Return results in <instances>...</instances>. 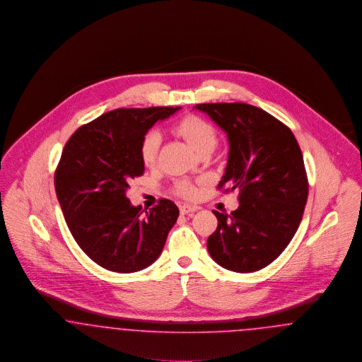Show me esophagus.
Instances as JSON below:
<instances>
[{
	"mask_svg": "<svg viewBox=\"0 0 362 362\" xmlns=\"http://www.w3.org/2000/svg\"><path fill=\"white\" fill-rule=\"evenodd\" d=\"M180 211H181L182 215H188V214H192V212L197 211V207L190 206V204H181V206H180Z\"/></svg>",
	"mask_w": 362,
	"mask_h": 362,
	"instance_id": "obj_1",
	"label": "esophagus"
}]
</instances>
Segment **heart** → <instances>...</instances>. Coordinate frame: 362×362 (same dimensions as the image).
<instances>
[{
  "instance_id": "b5f03b06",
  "label": "heart",
  "mask_w": 362,
  "mask_h": 362,
  "mask_svg": "<svg viewBox=\"0 0 362 362\" xmlns=\"http://www.w3.org/2000/svg\"><path fill=\"white\" fill-rule=\"evenodd\" d=\"M174 132L184 137L196 153H203L212 150L216 144L215 128L199 115H187L174 125ZM162 136L156 131H151L141 139L139 153L146 166H151L159 153ZM175 192L184 197L192 199L196 196V188L187 180L175 182Z\"/></svg>"
}]
</instances>
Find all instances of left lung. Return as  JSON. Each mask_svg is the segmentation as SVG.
Instances as JSON below:
<instances>
[{
	"instance_id": "1",
	"label": "left lung",
	"mask_w": 362,
	"mask_h": 362,
	"mask_svg": "<svg viewBox=\"0 0 362 362\" xmlns=\"http://www.w3.org/2000/svg\"><path fill=\"white\" fill-rule=\"evenodd\" d=\"M228 134V159L218 189L240 190L230 215L214 211L218 228L207 240L211 257L234 272L271 264L288 245L308 199L304 158L293 132L263 109L235 103H202Z\"/></svg>"
}]
</instances>
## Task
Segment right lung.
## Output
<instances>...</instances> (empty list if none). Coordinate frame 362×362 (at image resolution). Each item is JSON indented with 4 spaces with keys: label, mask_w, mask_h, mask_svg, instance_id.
Instances as JSON below:
<instances>
[{
    "label": "right lung",
    "mask_w": 362,
    "mask_h": 362,
    "mask_svg": "<svg viewBox=\"0 0 362 362\" xmlns=\"http://www.w3.org/2000/svg\"><path fill=\"white\" fill-rule=\"evenodd\" d=\"M181 107L117 109L80 127L66 141L54 187L77 245L98 266L129 274L151 266L180 215L160 199L146 213L127 190L144 173L139 147L156 121Z\"/></svg>",
    "instance_id": "right-lung-1"
}]
</instances>
